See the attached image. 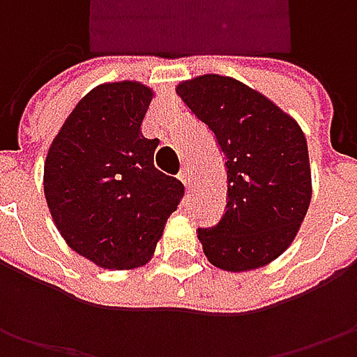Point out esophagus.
<instances>
[{
	"label": "esophagus",
	"instance_id": "obj_1",
	"mask_svg": "<svg viewBox=\"0 0 357 357\" xmlns=\"http://www.w3.org/2000/svg\"><path fill=\"white\" fill-rule=\"evenodd\" d=\"M178 181H181L186 188L190 186V172H188V169H183V171L178 172Z\"/></svg>",
	"mask_w": 357,
	"mask_h": 357
}]
</instances>
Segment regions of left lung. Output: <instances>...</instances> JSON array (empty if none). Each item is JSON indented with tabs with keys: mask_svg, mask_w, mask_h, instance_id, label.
<instances>
[{
	"mask_svg": "<svg viewBox=\"0 0 357 357\" xmlns=\"http://www.w3.org/2000/svg\"><path fill=\"white\" fill-rule=\"evenodd\" d=\"M214 135L227 169V206L199 240L214 266H266L294 240L312 197L308 144L294 119L236 79L202 75L176 87Z\"/></svg>",
	"mask_w": 357,
	"mask_h": 357,
	"instance_id": "8db88e82",
	"label": "left lung"
}]
</instances>
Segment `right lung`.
Segmentation results:
<instances>
[{
  "label": "right lung",
  "mask_w": 357,
  "mask_h": 357,
  "mask_svg": "<svg viewBox=\"0 0 357 357\" xmlns=\"http://www.w3.org/2000/svg\"><path fill=\"white\" fill-rule=\"evenodd\" d=\"M151 99V89L132 81L93 89L45 158V199L61 236L109 270L143 266L185 197L181 181L155 169L158 139L141 132Z\"/></svg>",
  "instance_id": "obj_1"
}]
</instances>
